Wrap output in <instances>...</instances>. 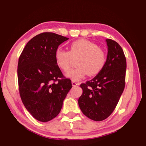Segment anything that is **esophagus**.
<instances>
[{"label": "esophagus", "instance_id": "esophagus-1", "mask_svg": "<svg viewBox=\"0 0 146 146\" xmlns=\"http://www.w3.org/2000/svg\"><path fill=\"white\" fill-rule=\"evenodd\" d=\"M79 85H80V83H76V82H75V81H72L73 87H75V86Z\"/></svg>", "mask_w": 146, "mask_h": 146}]
</instances>
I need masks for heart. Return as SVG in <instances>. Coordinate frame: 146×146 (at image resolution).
I'll use <instances>...</instances> for the list:
<instances>
[{"label": "heart", "mask_w": 146, "mask_h": 146, "mask_svg": "<svg viewBox=\"0 0 146 146\" xmlns=\"http://www.w3.org/2000/svg\"><path fill=\"white\" fill-rule=\"evenodd\" d=\"M72 58H79L77 68L67 71L66 76L73 81H78L89 74L94 76L100 73L106 64V54L97 45L91 41L81 39L71 43L69 51L58 48L55 52L56 65L62 71L71 67Z\"/></svg>", "instance_id": "1"}]
</instances>
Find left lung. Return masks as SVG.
<instances>
[{"label": "left lung", "mask_w": 146, "mask_h": 146, "mask_svg": "<svg viewBox=\"0 0 146 146\" xmlns=\"http://www.w3.org/2000/svg\"><path fill=\"white\" fill-rule=\"evenodd\" d=\"M106 64L91 81L82 83L83 94L78 103L83 113L94 121H102L112 113L125 87L126 60L120 45L106 39Z\"/></svg>", "instance_id": "8db88e82"}]
</instances>
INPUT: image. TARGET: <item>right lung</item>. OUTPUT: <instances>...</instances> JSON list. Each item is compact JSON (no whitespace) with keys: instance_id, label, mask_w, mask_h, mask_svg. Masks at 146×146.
<instances>
[{"instance_id":"obj_1","label":"right lung","mask_w":146,"mask_h":146,"mask_svg":"<svg viewBox=\"0 0 146 146\" xmlns=\"http://www.w3.org/2000/svg\"><path fill=\"white\" fill-rule=\"evenodd\" d=\"M68 38L52 32L34 36L19 57L18 81L24 106L40 122H48L61 111L63 102L72 87L55 60V50Z\"/></svg>"}]
</instances>
